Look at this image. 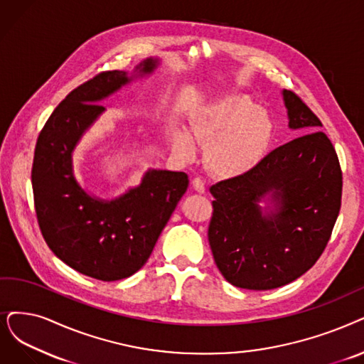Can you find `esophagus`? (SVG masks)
<instances>
[{
	"mask_svg": "<svg viewBox=\"0 0 364 364\" xmlns=\"http://www.w3.org/2000/svg\"><path fill=\"white\" fill-rule=\"evenodd\" d=\"M193 188L200 194L206 193V185H205V181H203L201 178H194L193 179Z\"/></svg>",
	"mask_w": 364,
	"mask_h": 364,
	"instance_id": "1",
	"label": "esophagus"
}]
</instances>
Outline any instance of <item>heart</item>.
I'll return each instance as SVG.
<instances>
[{
    "mask_svg": "<svg viewBox=\"0 0 364 364\" xmlns=\"http://www.w3.org/2000/svg\"><path fill=\"white\" fill-rule=\"evenodd\" d=\"M274 136L272 116L243 94L218 97L191 119V134L176 129L173 148L183 159L196 155V141L206 144L205 161L218 178L235 179L252 171L267 155Z\"/></svg>",
    "mask_w": 364,
    "mask_h": 364,
    "instance_id": "b5f03b06",
    "label": "heart"
}]
</instances>
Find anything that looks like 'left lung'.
I'll list each match as a JSON object with an SVG mask.
<instances>
[{"mask_svg":"<svg viewBox=\"0 0 364 364\" xmlns=\"http://www.w3.org/2000/svg\"><path fill=\"white\" fill-rule=\"evenodd\" d=\"M288 127L300 136L264 156L252 171L210 186L208 230L216 267L235 287L272 289L308 272L338 220L342 170L318 116L293 91H282ZM266 195L271 206L257 203Z\"/></svg>","mask_w":364,"mask_h":364,"instance_id":"left-lung-1","label":"left lung"}]
</instances>
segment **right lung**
<instances>
[{
    "label": "right lung",
    "mask_w": 364,
    "mask_h": 364,
    "mask_svg": "<svg viewBox=\"0 0 364 364\" xmlns=\"http://www.w3.org/2000/svg\"><path fill=\"white\" fill-rule=\"evenodd\" d=\"M156 65L148 58L132 76L103 71L82 83L37 139L31 182L41 235L58 258L94 279L119 281L143 267L190 182L183 171L148 170L139 186L109 201L86 193L73 171V151L105 112L100 101Z\"/></svg>",
    "instance_id": "right-lung-1"
}]
</instances>
